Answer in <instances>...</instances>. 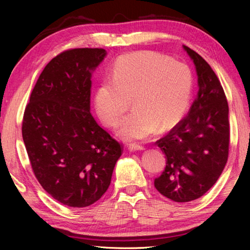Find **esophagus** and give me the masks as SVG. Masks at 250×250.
<instances>
[{"mask_svg":"<svg viewBox=\"0 0 250 250\" xmlns=\"http://www.w3.org/2000/svg\"><path fill=\"white\" fill-rule=\"evenodd\" d=\"M129 150L130 151H142V150H145V146L141 145H135V143H130Z\"/></svg>","mask_w":250,"mask_h":250,"instance_id":"obj_1","label":"esophagus"}]
</instances>
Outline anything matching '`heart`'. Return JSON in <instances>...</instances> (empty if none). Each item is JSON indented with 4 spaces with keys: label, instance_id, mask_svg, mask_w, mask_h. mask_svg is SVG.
<instances>
[{
    "label": "heart",
    "instance_id": "b5f03b06",
    "mask_svg": "<svg viewBox=\"0 0 250 250\" xmlns=\"http://www.w3.org/2000/svg\"><path fill=\"white\" fill-rule=\"evenodd\" d=\"M192 74L183 62L156 52L122 55L110 78L97 87L95 108L101 121L115 126L129 108L133 111L120 122L118 134L125 140H140L175 126L184 117L192 94Z\"/></svg>",
    "mask_w": 250,
    "mask_h": 250
}]
</instances>
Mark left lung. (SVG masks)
<instances>
[{
    "instance_id": "obj_1",
    "label": "left lung",
    "mask_w": 250,
    "mask_h": 250,
    "mask_svg": "<svg viewBox=\"0 0 250 250\" xmlns=\"http://www.w3.org/2000/svg\"><path fill=\"white\" fill-rule=\"evenodd\" d=\"M184 49L196 67L197 96L188 116L156 141L167 166L154 180L155 188L177 203L204 195L221 176L229 151L228 103L221 82L204 58Z\"/></svg>"
}]
</instances>
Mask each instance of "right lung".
Segmentation results:
<instances>
[{
    "label": "right lung",
    "instance_id": "obj_1",
    "mask_svg": "<svg viewBox=\"0 0 250 250\" xmlns=\"http://www.w3.org/2000/svg\"><path fill=\"white\" fill-rule=\"evenodd\" d=\"M104 48H73L50 61L33 88L22 135L34 174L62 204L86 207L107 191L122 145L90 113L91 71Z\"/></svg>",
    "mask_w": 250,
    "mask_h": 250
}]
</instances>
